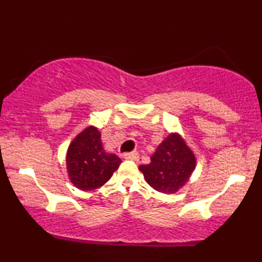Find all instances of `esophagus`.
I'll return each instance as SVG.
<instances>
[{
	"label": "esophagus",
	"mask_w": 262,
	"mask_h": 262,
	"mask_svg": "<svg viewBox=\"0 0 262 262\" xmlns=\"http://www.w3.org/2000/svg\"><path fill=\"white\" fill-rule=\"evenodd\" d=\"M124 159H128V160H133L137 161L139 159V154L137 151H132V152H125L124 154Z\"/></svg>",
	"instance_id": "esophagus-1"
}]
</instances>
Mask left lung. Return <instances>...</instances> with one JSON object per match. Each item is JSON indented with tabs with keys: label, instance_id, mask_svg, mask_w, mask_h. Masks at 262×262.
<instances>
[{
	"label": "left lung",
	"instance_id": "1",
	"mask_svg": "<svg viewBox=\"0 0 262 262\" xmlns=\"http://www.w3.org/2000/svg\"><path fill=\"white\" fill-rule=\"evenodd\" d=\"M150 160L148 165H140L139 170L146 182L161 193L179 191L196 167V156L177 133L165 138Z\"/></svg>",
	"mask_w": 262,
	"mask_h": 262
}]
</instances>
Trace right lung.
<instances>
[{"mask_svg": "<svg viewBox=\"0 0 262 262\" xmlns=\"http://www.w3.org/2000/svg\"><path fill=\"white\" fill-rule=\"evenodd\" d=\"M122 160L103 149L101 133L90 125L83 129L69 145L66 167L71 182L82 191H92L103 186Z\"/></svg>", "mask_w": 262, "mask_h": 262, "instance_id": "add662e5", "label": "right lung"}]
</instances>
